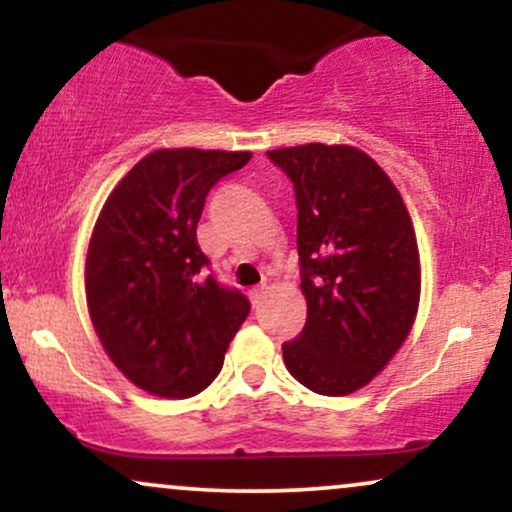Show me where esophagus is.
<instances>
[{
  "instance_id": "1",
  "label": "esophagus",
  "mask_w": 512,
  "mask_h": 512,
  "mask_svg": "<svg viewBox=\"0 0 512 512\" xmlns=\"http://www.w3.org/2000/svg\"><path fill=\"white\" fill-rule=\"evenodd\" d=\"M264 293H267V286H264V284H262V286H257V289H252V291H250V301L257 305V303H260L262 298H264Z\"/></svg>"
}]
</instances>
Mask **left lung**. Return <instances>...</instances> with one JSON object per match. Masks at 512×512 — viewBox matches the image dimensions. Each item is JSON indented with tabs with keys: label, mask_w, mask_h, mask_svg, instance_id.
Masks as SVG:
<instances>
[{
	"label": "left lung",
	"mask_w": 512,
	"mask_h": 512,
	"mask_svg": "<svg viewBox=\"0 0 512 512\" xmlns=\"http://www.w3.org/2000/svg\"><path fill=\"white\" fill-rule=\"evenodd\" d=\"M298 204L303 332L284 344L298 383L327 397L366 387L407 342L421 260L402 195L366 151L301 144L267 151Z\"/></svg>",
	"instance_id": "8db88e82"
}]
</instances>
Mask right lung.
<instances>
[{"mask_svg": "<svg viewBox=\"0 0 512 512\" xmlns=\"http://www.w3.org/2000/svg\"><path fill=\"white\" fill-rule=\"evenodd\" d=\"M250 158V151L156 149L105 199L86 250V305L105 354L139 390L199 395L250 313L243 293L202 279L207 257L197 245L209 190Z\"/></svg>", "mask_w": 512, "mask_h": 512, "instance_id": "add662e5", "label": "right lung"}]
</instances>
